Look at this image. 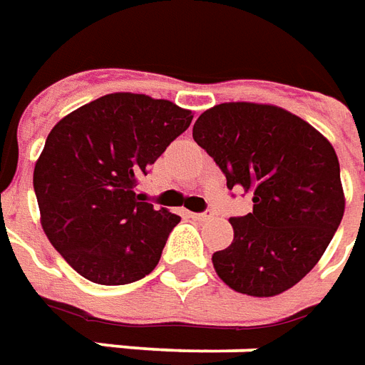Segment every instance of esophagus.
<instances>
[{
    "instance_id": "obj_1",
    "label": "esophagus",
    "mask_w": 365,
    "mask_h": 365,
    "mask_svg": "<svg viewBox=\"0 0 365 365\" xmlns=\"http://www.w3.org/2000/svg\"><path fill=\"white\" fill-rule=\"evenodd\" d=\"M195 220H210L214 218V212L212 210H204V212H195V214H190Z\"/></svg>"
}]
</instances>
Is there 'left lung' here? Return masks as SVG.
<instances>
[{
	"instance_id": "left-lung-1",
	"label": "left lung",
	"mask_w": 365,
	"mask_h": 365,
	"mask_svg": "<svg viewBox=\"0 0 365 365\" xmlns=\"http://www.w3.org/2000/svg\"><path fill=\"white\" fill-rule=\"evenodd\" d=\"M192 137L253 210L230 218L234 242L212 255L234 291L273 297L319 263L344 216L340 165L317 129L275 106L230 102L196 120Z\"/></svg>"
}]
</instances>
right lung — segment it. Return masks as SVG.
<instances>
[{"instance_id": "add662e5", "label": "right lung", "mask_w": 365, "mask_h": 365, "mask_svg": "<svg viewBox=\"0 0 365 365\" xmlns=\"http://www.w3.org/2000/svg\"><path fill=\"white\" fill-rule=\"evenodd\" d=\"M192 121L169 100L108 94L68 113L46 137L33 173L41 222L72 269L98 285L149 275L180 216L135 195Z\"/></svg>"}]
</instances>
